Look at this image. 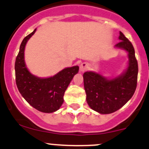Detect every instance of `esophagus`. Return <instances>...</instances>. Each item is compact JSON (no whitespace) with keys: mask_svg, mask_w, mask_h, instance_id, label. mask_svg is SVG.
I'll list each match as a JSON object with an SVG mask.
<instances>
[{"mask_svg":"<svg viewBox=\"0 0 149 149\" xmlns=\"http://www.w3.org/2000/svg\"><path fill=\"white\" fill-rule=\"evenodd\" d=\"M89 65H88V63L87 62H83V63H81L80 65V67H79V70H80L81 72H85L87 71V70L89 69Z\"/></svg>","mask_w":149,"mask_h":149,"instance_id":"34e87169","label":"esophagus"}]
</instances>
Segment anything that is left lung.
I'll return each mask as SVG.
<instances>
[{
	"mask_svg": "<svg viewBox=\"0 0 149 149\" xmlns=\"http://www.w3.org/2000/svg\"><path fill=\"white\" fill-rule=\"evenodd\" d=\"M119 35L120 41L115 47L128 52L129 66L126 71L109 79L94 72H86L83 74L87 104L102 114L113 113L121 108L132 98L137 86L139 68L134 48L121 32Z\"/></svg>",
	"mask_w": 149,
	"mask_h": 149,
	"instance_id": "8db88e82",
	"label": "left lung"
}]
</instances>
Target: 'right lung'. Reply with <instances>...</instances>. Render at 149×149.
<instances>
[{
	"instance_id": "obj_1",
	"label": "right lung",
	"mask_w": 149,
	"mask_h": 149,
	"mask_svg": "<svg viewBox=\"0 0 149 149\" xmlns=\"http://www.w3.org/2000/svg\"><path fill=\"white\" fill-rule=\"evenodd\" d=\"M25 37L20 46L15 62V81L19 92L28 103L44 113L57 111L63 103L65 90L79 71V67L68 68L48 78H40L28 71L24 60V51L28 40L36 33Z\"/></svg>"
}]
</instances>
